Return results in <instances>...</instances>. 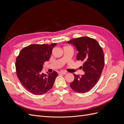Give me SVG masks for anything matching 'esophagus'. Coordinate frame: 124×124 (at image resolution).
I'll use <instances>...</instances> for the list:
<instances>
[{
  "label": "esophagus",
  "mask_w": 124,
  "mask_h": 124,
  "mask_svg": "<svg viewBox=\"0 0 124 124\" xmlns=\"http://www.w3.org/2000/svg\"><path fill=\"white\" fill-rule=\"evenodd\" d=\"M67 74V72L66 71H61V72H59V74Z\"/></svg>",
  "instance_id": "34e87169"
}]
</instances>
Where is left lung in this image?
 Masks as SVG:
<instances>
[{
	"mask_svg": "<svg viewBox=\"0 0 124 124\" xmlns=\"http://www.w3.org/2000/svg\"><path fill=\"white\" fill-rule=\"evenodd\" d=\"M78 51V61L83 62L84 75L80 77L73 73L74 80L70 84L76 92L84 93L90 91L98 81L104 66V53L97 41L88 37L73 38L68 41Z\"/></svg>",
	"mask_w": 124,
	"mask_h": 124,
	"instance_id": "1",
	"label": "left lung"
}]
</instances>
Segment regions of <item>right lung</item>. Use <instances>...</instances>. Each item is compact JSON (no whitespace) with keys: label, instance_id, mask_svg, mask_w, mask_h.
I'll return each mask as SVG.
<instances>
[{"label":"right lung","instance_id":"add662e5","mask_svg":"<svg viewBox=\"0 0 124 124\" xmlns=\"http://www.w3.org/2000/svg\"><path fill=\"white\" fill-rule=\"evenodd\" d=\"M56 43L33 44L24 47L16 59L17 77L23 87L33 94L40 95L50 90L57 73L42 72L45 62L48 61Z\"/></svg>","mask_w":124,"mask_h":124}]
</instances>
